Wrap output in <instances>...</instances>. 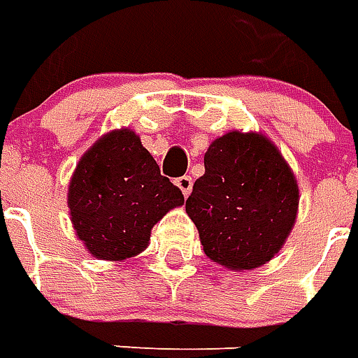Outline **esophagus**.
I'll return each mask as SVG.
<instances>
[{
	"instance_id": "34e87169",
	"label": "esophagus",
	"mask_w": 358,
	"mask_h": 358,
	"mask_svg": "<svg viewBox=\"0 0 358 358\" xmlns=\"http://www.w3.org/2000/svg\"><path fill=\"white\" fill-rule=\"evenodd\" d=\"M176 185L181 188V192L185 194V196H190V192H192L194 181H192V177H190V176H182V177H179V179H177Z\"/></svg>"
}]
</instances>
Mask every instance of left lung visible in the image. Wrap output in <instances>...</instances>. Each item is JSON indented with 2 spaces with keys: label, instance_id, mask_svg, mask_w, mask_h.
<instances>
[{
  "label": "left lung",
  "instance_id": "8db88e82",
  "mask_svg": "<svg viewBox=\"0 0 358 358\" xmlns=\"http://www.w3.org/2000/svg\"><path fill=\"white\" fill-rule=\"evenodd\" d=\"M297 203L296 177L275 145L262 134L233 131L208 145L187 213L208 259L253 270L281 250Z\"/></svg>",
  "mask_w": 358,
  "mask_h": 358
}]
</instances>
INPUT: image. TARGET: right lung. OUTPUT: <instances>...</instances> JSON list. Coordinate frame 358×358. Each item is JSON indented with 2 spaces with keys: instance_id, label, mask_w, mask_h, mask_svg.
Listing matches in <instances>:
<instances>
[{
  "instance_id": "add662e5",
  "label": "right lung",
  "mask_w": 358,
  "mask_h": 358,
  "mask_svg": "<svg viewBox=\"0 0 358 358\" xmlns=\"http://www.w3.org/2000/svg\"><path fill=\"white\" fill-rule=\"evenodd\" d=\"M185 203L179 188L133 131L105 134L83 155L68 190L71 224L87 250L101 260L138 255L151 227Z\"/></svg>"
}]
</instances>
